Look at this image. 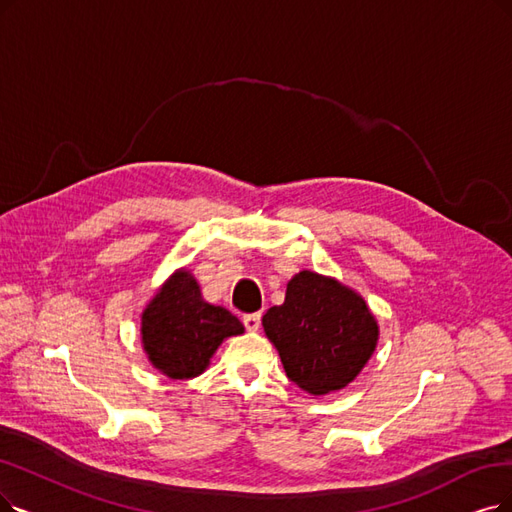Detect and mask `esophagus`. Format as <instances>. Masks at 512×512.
<instances>
[{
    "label": "esophagus",
    "mask_w": 512,
    "mask_h": 512,
    "mask_svg": "<svg viewBox=\"0 0 512 512\" xmlns=\"http://www.w3.org/2000/svg\"><path fill=\"white\" fill-rule=\"evenodd\" d=\"M243 325H245V330H248V332H258V327H260V313L245 315V317H243Z\"/></svg>",
    "instance_id": "34e87169"
}]
</instances>
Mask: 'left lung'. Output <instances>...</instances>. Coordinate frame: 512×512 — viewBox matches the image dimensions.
<instances>
[{"label": "left lung", "mask_w": 512, "mask_h": 512, "mask_svg": "<svg viewBox=\"0 0 512 512\" xmlns=\"http://www.w3.org/2000/svg\"><path fill=\"white\" fill-rule=\"evenodd\" d=\"M288 378L309 395L349 386L370 361L380 325L359 292L334 277L296 273L285 302L262 317Z\"/></svg>", "instance_id": "8db88e82"}]
</instances>
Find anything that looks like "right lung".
Masks as SVG:
<instances>
[{
  "label": "right lung",
  "instance_id": "1",
  "mask_svg": "<svg viewBox=\"0 0 512 512\" xmlns=\"http://www.w3.org/2000/svg\"><path fill=\"white\" fill-rule=\"evenodd\" d=\"M243 323L222 306L203 300L191 271L163 281L140 315L142 351L170 380H191L208 370L222 340L243 334Z\"/></svg>",
  "mask_w": 512,
  "mask_h": 512
}]
</instances>
